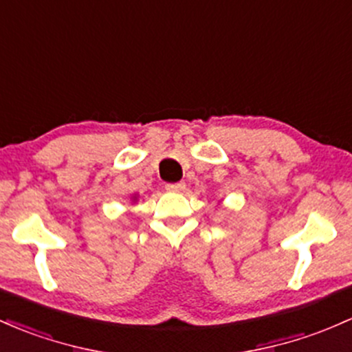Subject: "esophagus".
I'll use <instances>...</instances> for the list:
<instances>
[{
    "label": "esophagus",
    "instance_id": "1",
    "mask_svg": "<svg viewBox=\"0 0 352 352\" xmlns=\"http://www.w3.org/2000/svg\"><path fill=\"white\" fill-rule=\"evenodd\" d=\"M168 192H184L185 190V182H177V184H167L165 185Z\"/></svg>",
    "mask_w": 352,
    "mask_h": 352
}]
</instances>
